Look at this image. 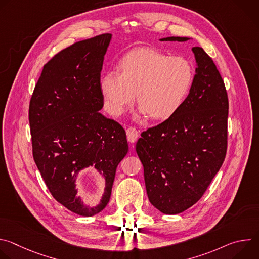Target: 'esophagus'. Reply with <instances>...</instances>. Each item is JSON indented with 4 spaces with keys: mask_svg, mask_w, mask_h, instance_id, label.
Returning a JSON list of instances; mask_svg holds the SVG:
<instances>
[{
    "mask_svg": "<svg viewBox=\"0 0 259 259\" xmlns=\"http://www.w3.org/2000/svg\"><path fill=\"white\" fill-rule=\"evenodd\" d=\"M126 133H127V139H128V141L131 142V143H134V142L137 140L138 135H139L138 131H137L134 127L128 128L127 131H126Z\"/></svg>",
    "mask_w": 259,
    "mask_h": 259,
    "instance_id": "34e87169",
    "label": "esophagus"
}]
</instances>
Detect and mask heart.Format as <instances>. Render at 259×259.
I'll return each mask as SVG.
<instances>
[{"instance_id":"1","label":"heart","mask_w":259,"mask_h":259,"mask_svg":"<svg viewBox=\"0 0 259 259\" xmlns=\"http://www.w3.org/2000/svg\"><path fill=\"white\" fill-rule=\"evenodd\" d=\"M193 80L194 69L188 59L142 48L121 60L120 72H105L100 90L110 114L122 115L136 94L139 116L165 120L181 106Z\"/></svg>"}]
</instances>
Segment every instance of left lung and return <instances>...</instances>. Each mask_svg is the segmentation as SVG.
Segmentation results:
<instances>
[{
  "label": "left lung",
  "instance_id": "left-lung-1",
  "mask_svg": "<svg viewBox=\"0 0 259 259\" xmlns=\"http://www.w3.org/2000/svg\"><path fill=\"white\" fill-rule=\"evenodd\" d=\"M188 40L168 36L160 41ZM192 51L197 67L188 97L170 118L142 132L136 143L147 197L170 215L202 198L227 154L229 99L224 80L203 48Z\"/></svg>",
  "mask_w": 259,
  "mask_h": 259
}]
</instances>
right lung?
Listing matches in <instances>:
<instances>
[{
	"mask_svg": "<svg viewBox=\"0 0 259 259\" xmlns=\"http://www.w3.org/2000/svg\"><path fill=\"white\" fill-rule=\"evenodd\" d=\"M112 33L63 49L48 61L29 102L33 160L53 198L71 212L93 216L112 195L116 170L128 153L124 128L99 110L103 107L100 71ZM93 166L105 180L99 204L77 196L78 173Z\"/></svg>",
	"mask_w": 259,
	"mask_h": 259,
	"instance_id": "right-lung-1",
	"label": "right lung"
}]
</instances>
